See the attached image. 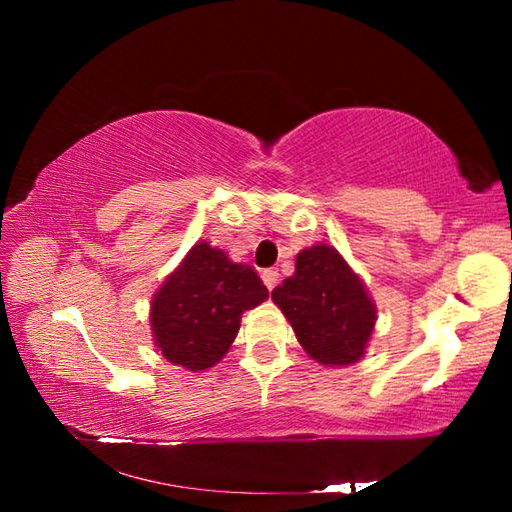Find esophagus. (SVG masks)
Listing matches in <instances>:
<instances>
[{"instance_id": "obj_1", "label": "esophagus", "mask_w": 512, "mask_h": 512, "mask_svg": "<svg viewBox=\"0 0 512 512\" xmlns=\"http://www.w3.org/2000/svg\"><path fill=\"white\" fill-rule=\"evenodd\" d=\"M277 277H280V273H277L275 268H266V271L262 273V280H264V284H266V289H268V291H273V289H275Z\"/></svg>"}]
</instances>
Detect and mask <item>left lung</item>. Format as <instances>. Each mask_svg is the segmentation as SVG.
I'll use <instances>...</instances> for the list:
<instances>
[{
	"mask_svg": "<svg viewBox=\"0 0 512 512\" xmlns=\"http://www.w3.org/2000/svg\"><path fill=\"white\" fill-rule=\"evenodd\" d=\"M271 296L311 359L323 366H350L363 357L377 309L366 284L336 248L316 244L302 250L296 273Z\"/></svg>",
	"mask_w": 512,
	"mask_h": 512,
	"instance_id": "left-lung-1",
	"label": "left lung"
}]
</instances>
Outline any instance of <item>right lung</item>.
I'll use <instances>...</instances> for the list:
<instances>
[{"instance_id":"right-lung-1","label":"right lung","mask_w":512,"mask_h":512,"mask_svg":"<svg viewBox=\"0 0 512 512\" xmlns=\"http://www.w3.org/2000/svg\"><path fill=\"white\" fill-rule=\"evenodd\" d=\"M266 298L253 266L230 262L223 250L198 241L153 296L155 348L187 370L212 368L235 341L241 314Z\"/></svg>"}]
</instances>
